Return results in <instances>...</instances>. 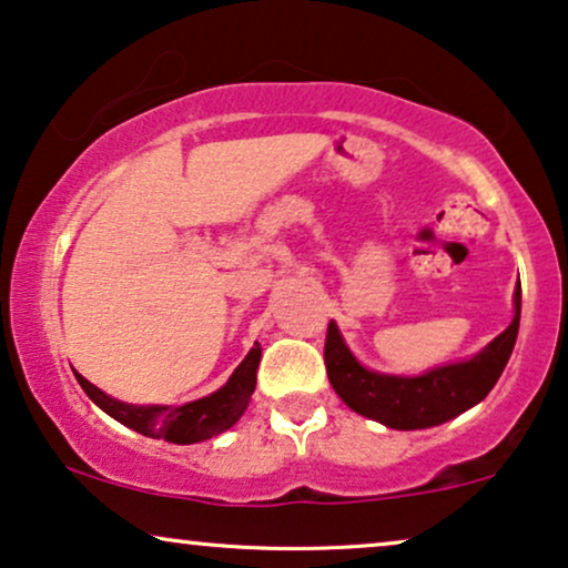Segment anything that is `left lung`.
Returning <instances> with one entry per match:
<instances>
[{
	"mask_svg": "<svg viewBox=\"0 0 568 568\" xmlns=\"http://www.w3.org/2000/svg\"><path fill=\"white\" fill-rule=\"evenodd\" d=\"M521 317V288L514 291V320L504 333L464 362L443 364L422 375H385L364 367L346 346L341 329L329 322L325 364L333 390L351 412L390 429H427L477 406L511 358Z\"/></svg>",
	"mask_w": 568,
	"mask_h": 568,
	"instance_id": "1",
	"label": "left lung"
}]
</instances>
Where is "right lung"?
Returning <instances> with one entry per match:
<instances>
[{
    "instance_id": "1",
    "label": "right lung",
    "mask_w": 568,
    "mask_h": 568,
    "mask_svg": "<svg viewBox=\"0 0 568 568\" xmlns=\"http://www.w3.org/2000/svg\"><path fill=\"white\" fill-rule=\"evenodd\" d=\"M260 362L262 346L254 343V348L248 351L246 358L235 367V372L227 377V383L220 390H214L204 398L189 400L183 406L125 404V400L106 396L104 390L91 385L83 375H75V379L81 383L85 396L102 408L104 414L118 419L120 425L131 427L146 437H154V440L191 445L227 433L241 419L251 400V393L256 387V367H260Z\"/></svg>"
}]
</instances>
